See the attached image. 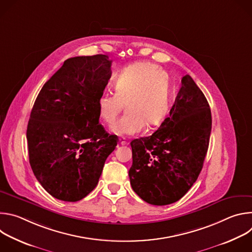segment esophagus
<instances>
[{
	"label": "esophagus",
	"mask_w": 252,
	"mask_h": 252,
	"mask_svg": "<svg viewBox=\"0 0 252 252\" xmlns=\"http://www.w3.org/2000/svg\"><path fill=\"white\" fill-rule=\"evenodd\" d=\"M119 141H120V143H121V145L122 146H126V145H128V142L126 140V137H120L119 138Z\"/></svg>",
	"instance_id": "34e87169"
}]
</instances>
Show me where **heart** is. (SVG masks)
Listing matches in <instances>:
<instances>
[{
    "label": "heart",
    "instance_id": "heart-1",
    "mask_svg": "<svg viewBox=\"0 0 252 252\" xmlns=\"http://www.w3.org/2000/svg\"><path fill=\"white\" fill-rule=\"evenodd\" d=\"M114 92H103L97 100L98 115L113 125L122 111V119L112 127L119 135L139 132L146 124L158 125L169 106V85L164 71L152 63H136L123 68L113 79Z\"/></svg>",
    "mask_w": 252,
    "mask_h": 252
}]
</instances>
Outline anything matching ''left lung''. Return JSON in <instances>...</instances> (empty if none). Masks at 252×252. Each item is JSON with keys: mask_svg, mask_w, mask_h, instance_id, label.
<instances>
[{"mask_svg": "<svg viewBox=\"0 0 252 252\" xmlns=\"http://www.w3.org/2000/svg\"><path fill=\"white\" fill-rule=\"evenodd\" d=\"M210 131L207 99L186 75L169 117L152 135L130 142L132 165L128 176L133 191L154 205L181 199L202 169Z\"/></svg>", "mask_w": 252, "mask_h": 252, "instance_id": "obj_1", "label": "left lung"}]
</instances>
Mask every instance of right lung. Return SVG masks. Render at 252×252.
<instances>
[{
    "instance_id": "1",
    "label": "right lung",
    "mask_w": 252,
    "mask_h": 252,
    "mask_svg": "<svg viewBox=\"0 0 252 252\" xmlns=\"http://www.w3.org/2000/svg\"><path fill=\"white\" fill-rule=\"evenodd\" d=\"M105 55L67 59L44 85L27 139L32 172L55 198L79 201L97 185L118 136L98 124L97 100L112 76Z\"/></svg>"
}]
</instances>
